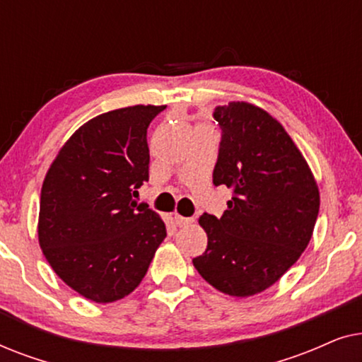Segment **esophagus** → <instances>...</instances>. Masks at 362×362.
<instances>
[{"label": "esophagus", "mask_w": 362, "mask_h": 362, "mask_svg": "<svg viewBox=\"0 0 362 362\" xmlns=\"http://www.w3.org/2000/svg\"><path fill=\"white\" fill-rule=\"evenodd\" d=\"M175 222H176V226H187V224H191V222H194V219H191V217H182V216H180V214H175Z\"/></svg>", "instance_id": "esophagus-1"}]
</instances>
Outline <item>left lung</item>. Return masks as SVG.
Here are the masks:
<instances>
[{
  "instance_id": "1",
  "label": "left lung",
  "mask_w": 362,
  "mask_h": 362,
  "mask_svg": "<svg viewBox=\"0 0 362 362\" xmlns=\"http://www.w3.org/2000/svg\"><path fill=\"white\" fill-rule=\"evenodd\" d=\"M222 130L212 181L230 187L222 217L202 214L207 249L192 259L207 284L252 296L279 281L313 235L320 191L281 123L249 102L217 107Z\"/></svg>"
}]
</instances>
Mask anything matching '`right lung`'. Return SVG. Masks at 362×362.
I'll list each match as a JSON object with an SVG mask.
<instances>
[{
    "label": "right lung",
    "mask_w": 362,
    "mask_h": 362,
    "mask_svg": "<svg viewBox=\"0 0 362 362\" xmlns=\"http://www.w3.org/2000/svg\"><path fill=\"white\" fill-rule=\"evenodd\" d=\"M165 108L133 105L92 118L44 177L39 245L59 279L95 303L130 295L166 237L161 217L133 201L148 181V125Z\"/></svg>",
    "instance_id": "1"
}]
</instances>
